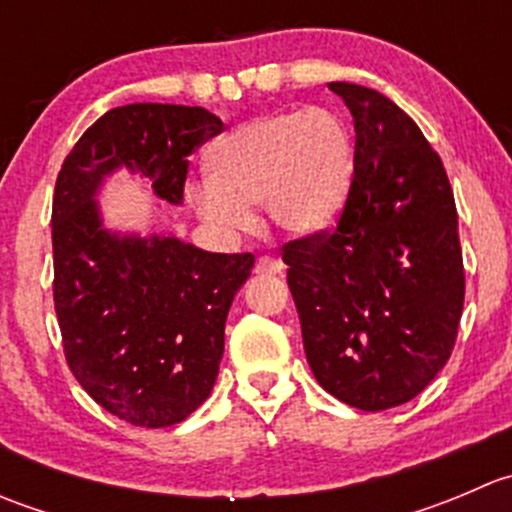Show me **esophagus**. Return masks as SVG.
Returning <instances> with one entry per match:
<instances>
[{
	"mask_svg": "<svg viewBox=\"0 0 512 512\" xmlns=\"http://www.w3.org/2000/svg\"><path fill=\"white\" fill-rule=\"evenodd\" d=\"M282 270H285L282 260H277V257L272 255L260 257L255 265V275H282Z\"/></svg>",
	"mask_w": 512,
	"mask_h": 512,
	"instance_id": "obj_1",
	"label": "esophagus"
}]
</instances>
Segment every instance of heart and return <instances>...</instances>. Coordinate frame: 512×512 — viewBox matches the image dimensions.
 Returning a JSON list of instances; mask_svg holds the SVG:
<instances>
[{"label": "heart", "mask_w": 512, "mask_h": 512, "mask_svg": "<svg viewBox=\"0 0 512 512\" xmlns=\"http://www.w3.org/2000/svg\"><path fill=\"white\" fill-rule=\"evenodd\" d=\"M354 168V136L337 111L312 106L265 113L210 148V180L195 185L193 203L218 230H250L252 205H265L282 232L312 237L342 215Z\"/></svg>", "instance_id": "b5f03b06"}]
</instances>
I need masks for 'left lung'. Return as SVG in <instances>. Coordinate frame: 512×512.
I'll list each match as a JSON object with an SVG mask.
<instances>
[{
	"instance_id": "8db88e82",
	"label": "left lung",
	"mask_w": 512,
	"mask_h": 512,
	"mask_svg": "<svg viewBox=\"0 0 512 512\" xmlns=\"http://www.w3.org/2000/svg\"><path fill=\"white\" fill-rule=\"evenodd\" d=\"M354 118L356 168L332 235L285 245L304 354L324 391L361 411L421 394L446 366L463 312L451 183L391 98L332 81Z\"/></svg>"
}]
</instances>
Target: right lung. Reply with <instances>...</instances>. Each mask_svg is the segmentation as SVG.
Wrapping results in <instances>:
<instances>
[{
    "label": "right lung",
    "instance_id": "add662e5",
    "mask_svg": "<svg viewBox=\"0 0 512 512\" xmlns=\"http://www.w3.org/2000/svg\"><path fill=\"white\" fill-rule=\"evenodd\" d=\"M218 133L223 121L200 106L128 103L98 118L56 178L54 304L66 361L98 406L133 426H173L208 399L227 312L255 257L113 230L98 195L128 170L183 205L185 158Z\"/></svg>",
    "mask_w": 512,
    "mask_h": 512
}]
</instances>
